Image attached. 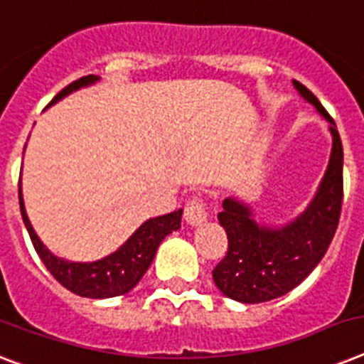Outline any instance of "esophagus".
<instances>
[{
    "mask_svg": "<svg viewBox=\"0 0 364 364\" xmlns=\"http://www.w3.org/2000/svg\"><path fill=\"white\" fill-rule=\"evenodd\" d=\"M208 218V208H205V202L202 198H191L185 205V220H187L191 226H200Z\"/></svg>",
    "mask_w": 364,
    "mask_h": 364,
    "instance_id": "1",
    "label": "esophagus"
}]
</instances>
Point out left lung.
Instances as JSON below:
<instances>
[{
    "instance_id": "obj_1",
    "label": "left lung",
    "mask_w": 364,
    "mask_h": 364,
    "mask_svg": "<svg viewBox=\"0 0 364 364\" xmlns=\"http://www.w3.org/2000/svg\"><path fill=\"white\" fill-rule=\"evenodd\" d=\"M294 85L329 121L333 136L329 166L309 208L280 228L256 223L252 209L235 198L223 202L218 223L228 235V252L213 269V280L226 297L239 303H265L299 286L326 256L341 220L344 196L341 134L314 93L295 80Z\"/></svg>"
}]
</instances>
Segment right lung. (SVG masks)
Returning <instances> with one entry per match:
<instances>
[{"instance_id":"right-lung-1","label":"right lung","mask_w":364,"mask_h":364,"mask_svg":"<svg viewBox=\"0 0 364 364\" xmlns=\"http://www.w3.org/2000/svg\"><path fill=\"white\" fill-rule=\"evenodd\" d=\"M97 80H99V76L93 75L76 80V82L67 85L65 90L59 91L50 105H54V102L61 100L73 91L80 90V87L95 84ZM18 200L22 220L26 224V230H28L29 239H31V243L37 250L38 258L43 259L46 269L63 288L80 295V297H90V299H108V297L129 294L149 269L162 239L181 228L183 209H177V211L162 215V217L149 218L110 256L97 259V262L80 264V262H69V259L58 258L44 247L43 241L35 233L31 223H29L28 213L23 208L20 183Z\"/></svg>"}]
</instances>
